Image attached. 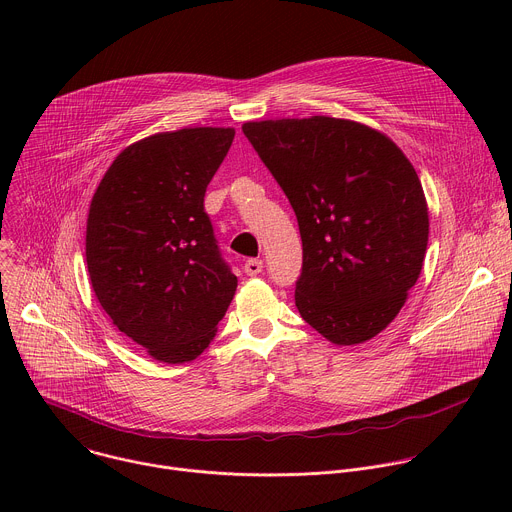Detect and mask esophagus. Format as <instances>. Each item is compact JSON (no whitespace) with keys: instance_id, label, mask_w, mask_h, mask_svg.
<instances>
[{"instance_id":"34e87169","label":"esophagus","mask_w":512,"mask_h":512,"mask_svg":"<svg viewBox=\"0 0 512 512\" xmlns=\"http://www.w3.org/2000/svg\"><path fill=\"white\" fill-rule=\"evenodd\" d=\"M243 269H245V273L249 277H255V275H259L263 271V261L261 259H249Z\"/></svg>"}]
</instances>
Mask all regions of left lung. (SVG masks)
<instances>
[{
    "instance_id": "8db88e82",
    "label": "left lung",
    "mask_w": 512,
    "mask_h": 512,
    "mask_svg": "<svg viewBox=\"0 0 512 512\" xmlns=\"http://www.w3.org/2000/svg\"><path fill=\"white\" fill-rule=\"evenodd\" d=\"M243 133L298 216L302 318L340 346L371 340L423 267L429 214L415 168L385 133L350 119L247 121Z\"/></svg>"
}]
</instances>
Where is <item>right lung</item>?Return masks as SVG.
I'll return each mask as SVG.
<instances>
[{
	"instance_id": "right-lung-1",
	"label": "right lung",
	"mask_w": 512,
	"mask_h": 512,
	"mask_svg": "<svg viewBox=\"0 0 512 512\" xmlns=\"http://www.w3.org/2000/svg\"><path fill=\"white\" fill-rule=\"evenodd\" d=\"M233 127H184L139 139L113 160L87 218V267L101 308L160 362H190L237 291L204 192Z\"/></svg>"
}]
</instances>
